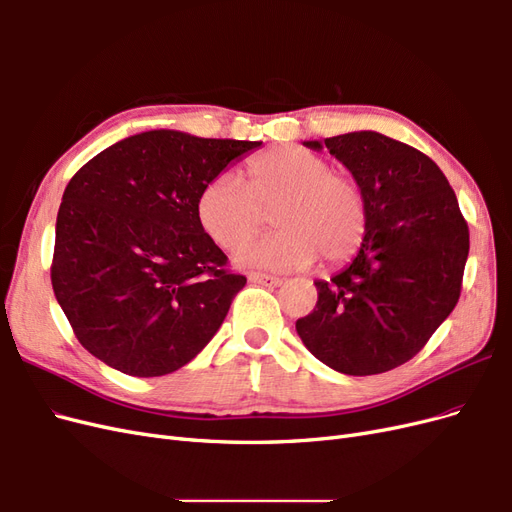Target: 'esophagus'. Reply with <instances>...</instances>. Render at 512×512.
I'll list each match as a JSON object with an SVG mask.
<instances>
[{"label":"esophagus","instance_id":"1","mask_svg":"<svg viewBox=\"0 0 512 512\" xmlns=\"http://www.w3.org/2000/svg\"><path fill=\"white\" fill-rule=\"evenodd\" d=\"M250 282H254V284H260V286H267V288H277V286H282V277H275V275H267V273H258V271H252L250 275Z\"/></svg>","mask_w":512,"mask_h":512}]
</instances>
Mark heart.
I'll list each match as a JSON object with an SVG mask.
<instances>
[{
    "mask_svg": "<svg viewBox=\"0 0 512 512\" xmlns=\"http://www.w3.org/2000/svg\"><path fill=\"white\" fill-rule=\"evenodd\" d=\"M271 210L278 230L241 247L239 265L290 271L320 256L327 267H339L359 254L369 230L361 181L303 147L260 153L245 164V185L220 175L196 200L200 228L224 250L251 238Z\"/></svg>",
    "mask_w": 512,
    "mask_h": 512,
    "instance_id": "heart-1",
    "label": "heart"
}]
</instances>
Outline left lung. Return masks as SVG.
Segmentation results:
<instances>
[{"instance_id":"1","label":"left lung","mask_w":512,"mask_h":512,"mask_svg":"<svg viewBox=\"0 0 512 512\" xmlns=\"http://www.w3.org/2000/svg\"><path fill=\"white\" fill-rule=\"evenodd\" d=\"M361 181L369 230L350 267L318 280V303L297 333L318 361L348 376L408 363L453 312L470 230L438 164L378 132L307 141Z\"/></svg>"}]
</instances>
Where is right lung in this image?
<instances>
[{
	"mask_svg": "<svg viewBox=\"0 0 512 512\" xmlns=\"http://www.w3.org/2000/svg\"><path fill=\"white\" fill-rule=\"evenodd\" d=\"M260 141L134 134L61 198L51 282L81 346L128 376L173 374L218 333L245 277L196 218L200 190Z\"/></svg>",
	"mask_w": 512,
	"mask_h": 512,
	"instance_id": "obj_1",
	"label": "right lung"
}]
</instances>
